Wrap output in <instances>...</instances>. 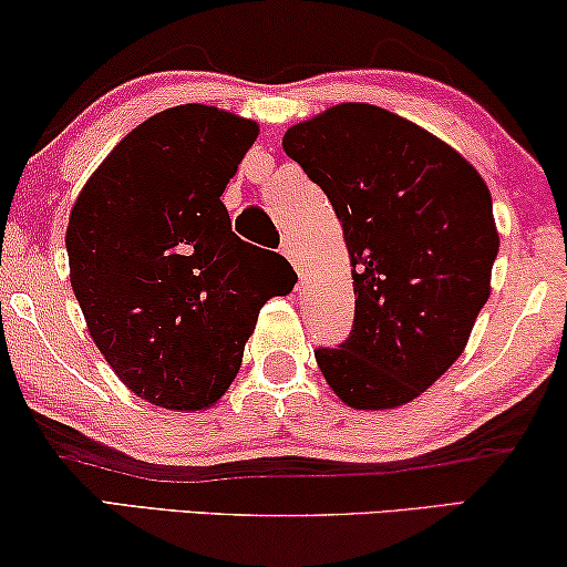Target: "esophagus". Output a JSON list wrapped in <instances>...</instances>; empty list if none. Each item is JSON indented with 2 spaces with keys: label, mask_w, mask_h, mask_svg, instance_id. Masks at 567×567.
Here are the masks:
<instances>
[{
  "label": "esophagus",
  "mask_w": 567,
  "mask_h": 567,
  "mask_svg": "<svg viewBox=\"0 0 567 567\" xmlns=\"http://www.w3.org/2000/svg\"><path fill=\"white\" fill-rule=\"evenodd\" d=\"M280 251L285 254L287 259H290V265H292L295 269H298V275L302 277V254H300L298 246H295V244L290 241V238H285V241H282V249H280Z\"/></svg>",
  "instance_id": "obj_1"
}]
</instances>
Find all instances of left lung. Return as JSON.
<instances>
[{"label":"left lung","mask_w":567,"mask_h":567,"mask_svg":"<svg viewBox=\"0 0 567 567\" xmlns=\"http://www.w3.org/2000/svg\"><path fill=\"white\" fill-rule=\"evenodd\" d=\"M282 148L329 197L352 259V333L316 349L326 382L360 411L411 403L462 354L491 295L488 187L436 135L362 102L292 125Z\"/></svg>","instance_id":"8db88e82"}]
</instances>
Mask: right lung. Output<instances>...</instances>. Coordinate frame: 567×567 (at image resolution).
<instances>
[{"instance_id":"right-lung-1","label":"right lung","mask_w":567,"mask_h":567,"mask_svg":"<svg viewBox=\"0 0 567 567\" xmlns=\"http://www.w3.org/2000/svg\"><path fill=\"white\" fill-rule=\"evenodd\" d=\"M257 135L218 107L164 110L117 143L71 210V290L90 337L162 409H210L280 295L259 269L269 251L241 241L220 203Z\"/></svg>"}]
</instances>
